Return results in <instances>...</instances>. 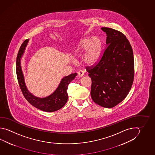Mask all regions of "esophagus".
<instances>
[{"mask_svg": "<svg viewBox=\"0 0 155 155\" xmlns=\"http://www.w3.org/2000/svg\"><path fill=\"white\" fill-rule=\"evenodd\" d=\"M78 74L80 77H82V76L84 75V71L83 70H79L78 71Z\"/></svg>", "mask_w": 155, "mask_h": 155, "instance_id": "obj_1", "label": "esophagus"}]
</instances>
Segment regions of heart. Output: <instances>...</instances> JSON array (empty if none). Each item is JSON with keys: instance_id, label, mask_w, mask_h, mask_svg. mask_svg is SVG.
<instances>
[{"instance_id": "b5f03b06", "label": "heart", "mask_w": 155, "mask_h": 155, "mask_svg": "<svg viewBox=\"0 0 155 155\" xmlns=\"http://www.w3.org/2000/svg\"><path fill=\"white\" fill-rule=\"evenodd\" d=\"M101 48V42L97 37L82 39L77 46L75 52L77 54H82V61L85 64L91 65L97 61Z\"/></svg>"}]
</instances>
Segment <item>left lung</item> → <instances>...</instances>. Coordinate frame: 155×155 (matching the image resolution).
<instances>
[{
    "label": "left lung",
    "mask_w": 155,
    "mask_h": 155,
    "mask_svg": "<svg viewBox=\"0 0 155 155\" xmlns=\"http://www.w3.org/2000/svg\"><path fill=\"white\" fill-rule=\"evenodd\" d=\"M107 38L99 60L86 67L91 79V97L95 103L112 108L126 98L134 78L133 49L125 35L116 29L102 27Z\"/></svg>",
    "instance_id": "1"
}]
</instances>
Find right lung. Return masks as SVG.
Here are the masks:
<instances>
[{"mask_svg": "<svg viewBox=\"0 0 155 155\" xmlns=\"http://www.w3.org/2000/svg\"><path fill=\"white\" fill-rule=\"evenodd\" d=\"M28 41V39H27L21 44L16 58V75L21 91L28 102L36 108L49 112L58 110L61 108L67 102L68 99L67 93L68 85L77 76V73H72L70 75L64 77L62 79L58 88L49 97L44 98H39L33 96L27 89L21 68V58L24 54Z\"/></svg>", "mask_w": 155, "mask_h": 155, "instance_id": "1", "label": "right lung"}]
</instances>
